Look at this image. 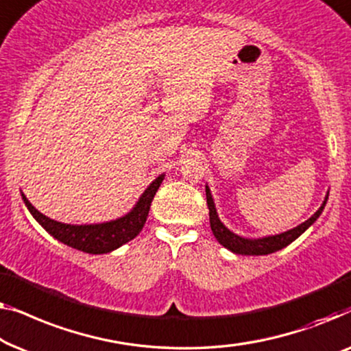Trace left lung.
Masks as SVG:
<instances>
[{"mask_svg": "<svg viewBox=\"0 0 351 351\" xmlns=\"http://www.w3.org/2000/svg\"><path fill=\"white\" fill-rule=\"evenodd\" d=\"M328 195H326L323 205L319 206V210L317 211V213H315L310 219L305 221V223H302L298 227H294V229H291L288 232H285V234L265 237V239L251 240V239H243V237L235 235L234 232H230L223 223H221L218 218V213H216L213 199H211L210 189H208V186H206V204H208V210H210V226H211V230H213L215 237L218 239L221 245L226 246L227 250H230L232 253L251 254V256H264V254L275 253V251H278L281 248H285V246H288L289 243H293V241L298 239L299 235H302L304 232L307 230L308 227L319 218V215L323 213L326 202H328Z\"/></svg>", "mask_w": 351, "mask_h": 351, "instance_id": "1", "label": "left lung"}]
</instances>
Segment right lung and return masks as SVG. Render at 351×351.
I'll use <instances>...</instances> for the list:
<instances>
[{
  "label": "right lung",
  "instance_id": "right-lung-1",
  "mask_svg": "<svg viewBox=\"0 0 351 351\" xmlns=\"http://www.w3.org/2000/svg\"><path fill=\"white\" fill-rule=\"evenodd\" d=\"M162 181H164V175L156 178V180L151 182V186L143 192V195L140 197V200H138L135 208H133L128 215H125L124 218L110 221V223L103 224L71 226L58 223V221H53L51 218H47V216H44L43 213H39L23 194L22 199L25 202L29 213L33 215V218L36 219L53 239L60 240L62 243L71 246V248L84 251V253L103 254L119 248V246L133 240L138 234H140L143 226L146 223L147 213H149L151 202L154 199L156 192L159 189Z\"/></svg>",
  "mask_w": 351,
  "mask_h": 351
}]
</instances>
